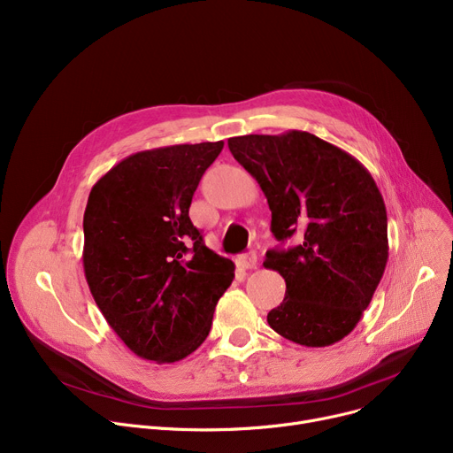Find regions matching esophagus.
Here are the masks:
<instances>
[{"label":"esophagus","instance_id":"obj_1","mask_svg":"<svg viewBox=\"0 0 453 453\" xmlns=\"http://www.w3.org/2000/svg\"><path fill=\"white\" fill-rule=\"evenodd\" d=\"M256 265H257V257H256L254 252L245 254V256L237 259V267L243 269V271H252V269H256Z\"/></svg>","mask_w":453,"mask_h":453}]
</instances>
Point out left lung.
I'll use <instances>...</instances> for the list:
<instances>
[{"mask_svg":"<svg viewBox=\"0 0 453 453\" xmlns=\"http://www.w3.org/2000/svg\"><path fill=\"white\" fill-rule=\"evenodd\" d=\"M228 148L267 197L274 237H296L263 261L287 285L269 326L305 348L340 342L360 322L388 263L377 182L353 155L307 131L232 137Z\"/></svg>","mask_w":453,"mask_h":453,"instance_id":"obj_1","label":"left lung"}]
</instances>
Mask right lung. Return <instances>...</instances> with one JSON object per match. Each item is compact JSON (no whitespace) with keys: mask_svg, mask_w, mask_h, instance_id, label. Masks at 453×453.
<instances>
[{"mask_svg":"<svg viewBox=\"0 0 453 453\" xmlns=\"http://www.w3.org/2000/svg\"><path fill=\"white\" fill-rule=\"evenodd\" d=\"M223 141L133 153L84 211V273L105 322L137 357L172 364L210 333L234 263L203 243L188 210Z\"/></svg>","mask_w":453,"mask_h":453,"instance_id":"obj_1","label":"right lung"}]
</instances>
